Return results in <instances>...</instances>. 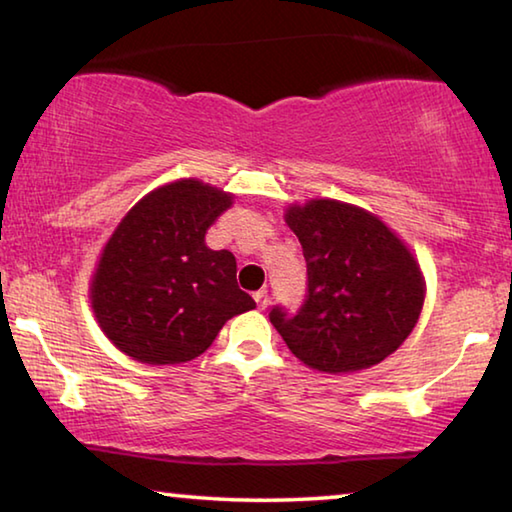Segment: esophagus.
<instances>
[{"label": "esophagus", "mask_w": 512, "mask_h": 512, "mask_svg": "<svg viewBox=\"0 0 512 512\" xmlns=\"http://www.w3.org/2000/svg\"><path fill=\"white\" fill-rule=\"evenodd\" d=\"M253 298H255L257 309H266V305H268V293L266 291H257Z\"/></svg>", "instance_id": "esophagus-1"}]
</instances>
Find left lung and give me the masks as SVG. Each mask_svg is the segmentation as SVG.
I'll return each instance as SVG.
<instances>
[{
  "label": "left lung",
  "mask_w": 512,
  "mask_h": 512,
  "mask_svg": "<svg viewBox=\"0 0 512 512\" xmlns=\"http://www.w3.org/2000/svg\"><path fill=\"white\" fill-rule=\"evenodd\" d=\"M307 264V296L296 316L273 307L289 350L318 372L375 366L406 341L424 302L420 266L402 239L357 205L314 198L284 216Z\"/></svg>",
  "instance_id": "8db88e82"
}]
</instances>
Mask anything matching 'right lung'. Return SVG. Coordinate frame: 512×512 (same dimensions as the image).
<instances>
[{
  "label": "right lung",
  "mask_w": 512,
  "mask_h": 512,
  "mask_svg": "<svg viewBox=\"0 0 512 512\" xmlns=\"http://www.w3.org/2000/svg\"><path fill=\"white\" fill-rule=\"evenodd\" d=\"M232 194L185 178L146 194L103 248L90 284L103 334L135 361L173 366L210 348L225 320L255 307L237 259L205 232Z\"/></svg>",
  "instance_id": "obj_1"
}]
</instances>
